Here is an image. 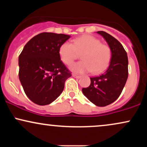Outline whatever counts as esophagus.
<instances>
[{"instance_id":"1","label":"esophagus","mask_w":147,"mask_h":147,"mask_svg":"<svg viewBox=\"0 0 147 147\" xmlns=\"http://www.w3.org/2000/svg\"><path fill=\"white\" fill-rule=\"evenodd\" d=\"M72 76H73L74 77H75V78H77V79L81 78V77H82V76H80V75H75V74H73V75H72Z\"/></svg>"}]
</instances>
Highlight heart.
I'll return each instance as SVG.
<instances>
[{
    "label": "heart",
    "instance_id": "obj_1",
    "mask_svg": "<svg viewBox=\"0 0 147 147\" xmlns=\"http://www.w3.org/2000/svg\"><path fill=\"white\" fill-rule=\"evenodd\" d=\"M78 54H81L82 61L71 67L72 71L78 73L90 71L93 74L101 73L108 68L112 58L111 47L88 34L75 38L72 44L65 42L59 48L60 59L67 65L73 63Z\"/></svg>",
    "mask_w": 147,
    "mask_h": 147
}]
</instances>
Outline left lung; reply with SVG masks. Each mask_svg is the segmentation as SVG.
<instances>
[{"label":"left lung","mask_w":147,"mask_h":147,"mask_svg":"<svg viewBox=\"0 0 147 147\" xmlns=\"http://www.w3.org/2000/svg\"><path fill=\"white\" fill-rule=\"evenodd\" d=\"M97 33L111 47L112 58L107 70L97 77H90V86L83 88L82 92L96 106H106L115 102L122 93L129 75V61L126 50L115 38L104 31Z\"/></svg>","instance_id":"1"}]
</instances>
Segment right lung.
I'll return each instance as SVG.
<instances>
[{"label": "right lung", "instance_id": "add662e5", "mask_svg": "<svg viewBox=\"0 0 147 147\" xmlns=\"http://www.w3.org/2000/svg\"><path fill=\"white\" fill-rule=\"evenodd\" d=\"M69 35L43 32L25 44L18 57V77L25 93L32 102L44 106L63 92L72 74L59 55V48Z\"/></svg>", "mask_w": 147, "mask_h": 147}]
</instances>
